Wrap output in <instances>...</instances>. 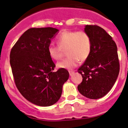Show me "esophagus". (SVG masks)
<instances>
[{"mask_svg":"<svg viewBox=\"0 0 128 128\" xmlns=\"http://www.w3.org/2000/svg\"><path fill=\"white\" fill-rule=\"evenodd\" d=\"M74 74V71H69V74H70V76H72Z\"/></svg>","mask_w":128,"mask_h":128,"instance_id":"esophagus-1","label":"esophagus"}]
</instances>
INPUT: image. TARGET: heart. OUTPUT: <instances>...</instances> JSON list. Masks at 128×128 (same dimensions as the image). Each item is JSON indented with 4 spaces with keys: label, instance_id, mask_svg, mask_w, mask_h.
<instances>
[{
    "label": "heart",
    "instance_id": "obj_1",
    "mask_svg": "<svg viewBox=\"0 0 128 128\" xmlns=\"http://www.w3.org/2000/svg\"><path fill=\"white\" fill-rule=\"evenodd\" d=\"M58 46L50 45L47 47L48 56L54 60H58L66 50L67 57L57 63L60 68L72 69L79 62L88 58L92 50V40L84 30H64L56 39Z\"/></svg>",
    "mask_w": 128,
    "mask_h": 128
}]
</instances>
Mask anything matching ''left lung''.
<instances>
[{
    "label": "left lung",
    "instance_id": "8db88e82",
    "mask_svg": "<svg viewBox=\"0 0 128 128\" xmlns=\"http://www.w3.org/2000/svg\"><path fill=\"white\" fill-rule=\"evenodd\" d=\"M84 31L91 38L92 50L78 69L82 81L78 89L86 98L97 99L107 94L117 79L120 70L117 47L110 35L99 26L86 25Z\"/></svg>",
    "mask_w": 128,
    "mask_h": 128
}]
</instances>
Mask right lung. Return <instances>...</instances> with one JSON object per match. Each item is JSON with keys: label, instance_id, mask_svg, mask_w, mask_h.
<instances>
[{"label": "right lung", "instance_id": "1", "mask_svg": "<svg viewBox=\"0 0 128 128\" xmlns=\"http://www.w3.org/2000/svg\"><path fill=\"white\" fill-rule=\"evenodd\" d=\"M58 29L30 28L20 37L10 52V65L16 86L29 102L40 106L56 103L69 77L65 68L56 66L47 47Z\"/></svg>", "mask_w": 128, "mask_h": 128}]
</instances>
